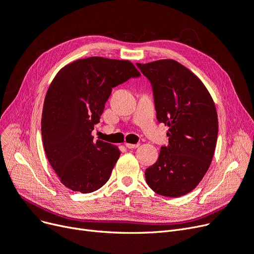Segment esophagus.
Listing matches in <instances>:
<instances>
[{
    "instance_id": "esophagus-1",
    "label": "esophagus",
    "mask_w": 254,
    "mask_h": 254,
    "mask_svg": "<svg viewBox=\"0 0 254 254\" xmlns=\"http://www.w3.org/2000/svg\"><path fill=\"white\" fill-rule=\"evenodd\" d=\"M126 146L127 148H137L139 146V143H136V144H130V143H126Z\"/></svg>"
}]
</instances>
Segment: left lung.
Returning <instances> with one entry per match:
<instances>
[{
	"label": "left lung",
	"instance_id": "1",
	"mask_svg": "<svg viewBox=\"0 0 254 254\" xmlns=\"http://www.w3.org/2000/svg\"><path fill=\"white\" fill-rule=\"evenodd\" d=\"M136 65L151 82L158 121L170 127L168 145L145 170V180L156 193L178 198L208 171L218 139L217 110L202 81L178 62Z\"/></svg>",
	"mask_w": 254,
	"mask_h": 254
}]
</instances>
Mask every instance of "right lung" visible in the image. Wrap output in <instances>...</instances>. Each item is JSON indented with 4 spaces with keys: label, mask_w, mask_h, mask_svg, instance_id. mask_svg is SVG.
Segmentation results:
<instances>
[{
    "label": "right lung",
    "mask_w": 254,
    "mask_h": 254,
    "mask_svg": "<svg viewBox=\"0 0 254 254\" xmlns=\"http://www.w3.org/2000/svg\"><path fill=\"white\" fill-rule=\"evenodd\" d=\"M138 77L128 61L93 56L65 65L51 82L42 115L43 144L65 187L89 193L110 179L120 151L101 140L94 142L92 132L112 89Z\"/></svg>",
    "instance_id": "1"
}]
</instances>
